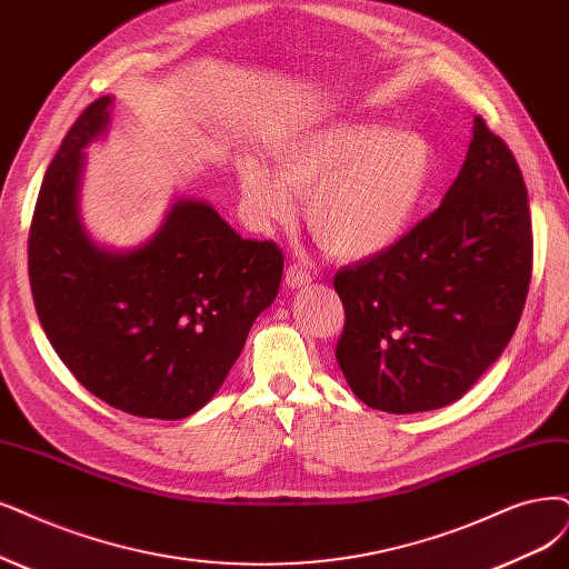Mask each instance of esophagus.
<instances>
[{"mask_svg":"<svg viewBox=\"0 0 569 569\" xmlns=\"http://www.w3.org/2000/svg\"><path fill=\"white\" fill-rule=\"evenodd\" d=\"M309 283H311V273L302 264L292 262L286 269V286L288 288H302V286H309Z\"/></svg>","mask_w":569,"mask_h":569,"instance_id":"1","label":"esophagus"}]
</instances>
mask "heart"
Returning <instances> with one entry per match:
<instances>
[{"label": "heart", "instance_id": "obj_1", "mask_svg": "<svg viewBox=\"0 0 569 569\" xmlns=\"http://www.w3.org/2000/svg\"><path fill=\"white\" fill-rule=\"evenodd\" d=\"M436 171L431 140L417 129L342 121L273 150V177L260 163L241 176V194L260 222L286 220L290 194L332 258L363 260L391 248L415 222Z\"/></svg>", "mask_w": 569, "mask_h": 569}]
</instances>
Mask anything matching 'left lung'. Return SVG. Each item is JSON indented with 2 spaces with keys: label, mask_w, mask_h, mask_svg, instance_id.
Returning a JSON list of instances; mask_svg holds the SVG:
<instances>
[{
  "label": "left lung",
  "mask_w": 569,
  "mask_h": 569,
  "mask_svg": "<svg viewBox=\"0 0 569 569\" xmlns=\"http://www.w3.org/2000/svg\"><path fill=\"white\" fill-rule=\"evenodd\" d=\"M532 277V218L513 152L480 117L467 161L429 218L342 267L338 363L375 410L455 403L507 349Z\"/></svg>",
  "instance_id": "1"
}]
</instances>
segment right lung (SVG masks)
<instances>
[{"instance_id": "obj_1", "label": "right lung", "mask_w": 569, "mask_h": 569, "mask_svg": "<svg viewBox=\"0 0 569 569\" xmlns=\"http://www.w3.org/2000/svg\"><path fill=\"white\" fill-rule=\"evenodd\" d=\"M110 104L91 102L47 168L28 239L32 300L83 389L136 417L182 419L216 396L277 298L283 252L197 199H178L138 248L98 246L77 199L83 147L108 129Z\"/></svg>"}]
</instances>
